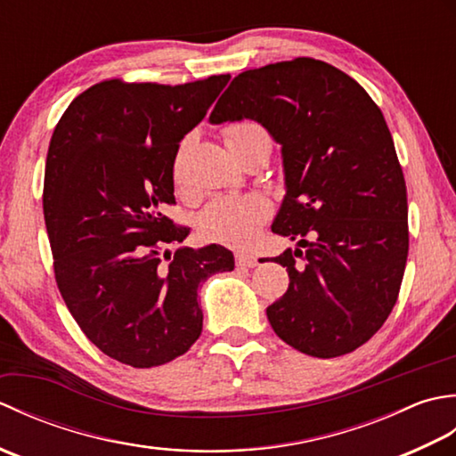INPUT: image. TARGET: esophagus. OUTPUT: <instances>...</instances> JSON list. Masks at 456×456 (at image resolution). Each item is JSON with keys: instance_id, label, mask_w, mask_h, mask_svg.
<instances>
[{"instance_id": "obj_1", "label": "esophagus", "mask_w": 456, "mask_h": 456, "mask_svg": "<svg viewBox=\"0 0 456 456\" xmlns=\"http://www.w3.org/2000/svg\"><path fill=\"white\" fill-rule=\"evenodd\" d=\"M235 260H237V266L240 268H255L258 265V258L250 253H239Z\"/></svg>"}]
</instances>
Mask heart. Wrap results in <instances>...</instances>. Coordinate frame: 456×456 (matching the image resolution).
I'll use <instances>...</instances> for the list:
<instances>
[{
	"label": "heart",
	"instance_id": "obj_1",
	"mask_svg": "<svg viewBox=\"0 0 456 456\" xmlns=\"http://www.w3.org/2000/svg\"><path fill=\"white\" fill-rule=\"evenodd\" d=\"M231 152H240L255 144H266L273 149L268 131L256 121L231 123L223 131ZM178 180V170H176ZM270 213L268 201L258 193L248 196H219L213 198L198 217L200 235L213 243L229 247H245L255 239L258 229Z\"/></svg>",
	"mask_w": 456,
	"mask_h": 456
}]
</instances>
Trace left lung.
I'll return each instance as SVG.
<instances>
[{"label":"left lung","mask_w":456,"mask_h":456,"mask_svg":"<svg viewBox=\"0 0 456 456\" xmlns=\"http://www.w3.org/2000/svg\"><path fill=\"white\" fill-rule=\"evenodd\" d=\"M243 119L280 144L286 193L273 231L305 248L274 258L289 286L266 307L268 322L304 354L353 353L388 319L410 247L408 193L384 115L351 76L296 58L239 74L209 115L213 125Z\"/></svg>","instance_id":"obj_1"}]
</instances>
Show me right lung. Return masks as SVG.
Masks as SVG:
<instances>
[{
    "label": "right lung",
    "instance_id": "1",
    "mask_svg": "<svg viewBox=\"0 0 456 456\" xmlns=\"http://www.w3.org/2000/svg\"><path fill=\"white\" fill-rule=\"evenodd\" d=\"M231 76L162 86L108 80L64 111L46 154L43 211L66 307L102 353L133 368L167 364L198 341V288L235 268L231 250L182 243L164 216L180 141ZM169 263L164 265L161 258Z\"/></svg>",
    "mask_w": 456,
    "mask_h": 456
}]
</instances>
